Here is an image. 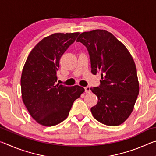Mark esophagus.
Masks as SVG:
<instances>
[{"instance_id": "1", "label": "esophagus", "mask_w": 156, "mask_h": 156, "mask_svg": "<svg viewBox=\"0 0 156 156\" xmlns=\"http://www.w3.org/2000/svg\"><path fill=\"white\" fill-rule=\"evenodd\" d=\"M84 91H85L86 93H90V87H84Z\"/></svg>"}]
</instances>
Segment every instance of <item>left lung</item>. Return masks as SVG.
Returning a JSON list of instances; mask_svg holds the SVG:
<instances>
[{
    "label": "left lung",
    "instance_id": "obj_1",
    "mask_svg": "<svg viewBox=\"0 0 156 156\" xmlns=\"http://www.w3.org/2000/svg\"><path fill=\"white\" fill-rule=\"evenodd\" d=\"M76 41L87 48L91 73H101L99 87L91 88L98 99L91 107L92 115L104 125H121L133 112L139 94L136 67L130 52L104 30L82 33Z\"/></svg>",
    "mask_w": 156,
    "mask_h": 156
}]
</instances>
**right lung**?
Wrapping results in <instances>:
<instances>
[{"instance_id":"obj_1","label":"right lung","mask_w":156,"mask_h":156,"mask_svg":"<svg viewBox=\"0 0 156 156\" xmlns=\"http://www.w3.org/2000/svg\"><path fill=\"white\" fill-rule=\"evenodd\" d=\"M79 32L55 33L39 42L29 54L20 78L23 103L41 125L51 126L67 118L75 100L84 89L57 84L60 59Z\"/></svg>"}]
</instances>
